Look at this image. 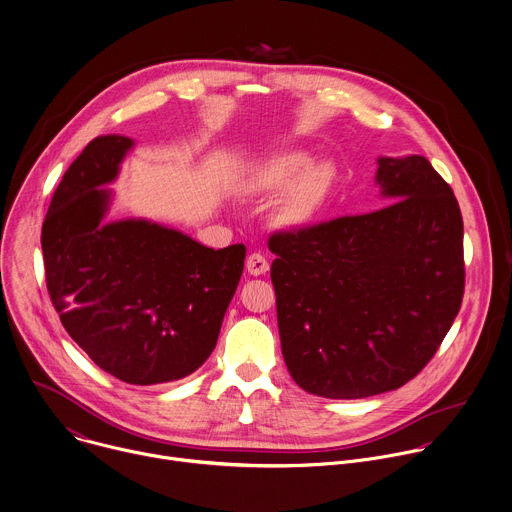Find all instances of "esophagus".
Wrapping results in <instances>:
<instances>
[{
  "instance_id": "obj_1",
  "label": "esophagus",
  "mask_w": 512,
  "mask_h": 512,
  "mask_svg": "<svg viewBox=\"0 0 512 512\" xmlns=\"http://www.w3.org/2000/svg\"><path fill=\"white\" fill-rule=\"evenodd\" d=\"M247 271L251 273V275H265L267 271H269V261L265 259V255H261V253H251L249 257H247Z\"/></svg>"
}]
</instances>
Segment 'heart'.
<instances>
[{"mask_svg": "<svg viewBox=\"0 0 512 512\" xmlns=\"http://www.w3.org/2000/svg\"><path fill=\"white\" fill-rule=\"evenodd\" d=\"M335 181V170L329 162L309 164L305 152H281L257 164L247 181L253 193H279L273 221L285 229L309 225L323 209Z\"/></svg>", "mask_w": 512, "mask_h": 512, "instance_id": "heart-1", "label": "heart"}]
</instances>
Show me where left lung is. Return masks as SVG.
Returning <instances> with one entry per match:
<instances>
[{
  "label": "left lung",
  "mask_w": 512,
  "mask_h": 512,
  "mask_svg": "<svg viewBox=\"0 0 512 512\" xmlns=\"http://www.w3.org/2000/svg\"><path fill=\"white\" fill-rule=\"evenodd\" d=\"M376 181L390 205L269 237L283 360L315 396L404 386L462 303L464 225L450 185L420 154L378 158Z\"/></svg>",
  "instance_id": "8db88e82"
}]
</instances>
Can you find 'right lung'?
I'll return each instance as SVG.
<instances>
[{"label":"right lung","instance_id":"right-lung-1","mask_svg":"<svg viewBox=\"0 0 512 512\" xmlns=\"http://www.w3.org/2000/svg\"><path fill=\"white\" fill-rule=\"evenodd\" d=\"M132 140L94 138L62 177L42 225L50 299L90 360L114 378L181 380L217 346L245 245L205 247L181 231L128 219L102 225Z\"/></svg>","mask_w":512,"mask_h":512}]
</instances>
